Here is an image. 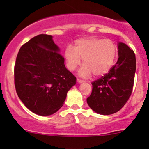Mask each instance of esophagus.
<instances>
[{
  "label": "esophagus",
  "instance_id": "34e87169",
  "mask_svg": "<svg viewBox=\"0 0 149 149\" xmlns=\"http://www.w3.org/2000/svg\"><path fill=\"white\" fill-rule=\"evenodd\" d=\"M77 82H78V83H83L84 81L81 80V79H77Z\"/></svg>",
  "mask_w": 149,
  "mask_h": 149
}]
</instances>
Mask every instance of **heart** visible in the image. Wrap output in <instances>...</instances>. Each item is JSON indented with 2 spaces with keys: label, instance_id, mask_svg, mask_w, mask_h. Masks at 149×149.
<instances>
[{
  "label": "heart",
  "instance_id": "heart-1",
  "mask_svg": "<svg viewBox=\"0 0 149 149\" xmlns=\"http://www.w3.org/2000/svg\"><path fill=\"white\" fill-rule=\"evenodd\" d=\"M117 52L116 45L111 40L91 37L76 40L74 49L68 47L65 58L70 70H74L83 59L84 65L79 71L83 77H88L91 73L95 76H102L114 65Z\"/></svg>",
  "mask_w": 149,
  "mask_h": 149
}]
</instances>
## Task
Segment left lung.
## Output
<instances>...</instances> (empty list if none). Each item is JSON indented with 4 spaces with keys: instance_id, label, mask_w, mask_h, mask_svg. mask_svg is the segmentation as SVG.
I'll use <instances>...</instances> for the list:
<instances>
[{
    "instance_id": "obj_1",
    "label": "left lung",
    "mask_w": 149,
    "mask_h": 149,
    "mask_svg": "<svg viewBox=\"0 0 149 149\" xmlns=\"http://www.w3.org/2000/svg\"><path fill=\"white\" fill-rule=\"evenodd\" d=\"M116 63L107 73L92 82V91L86 99L91 109L108 115L118 112L131 95L136 69L133 50L123 42L118 44Z\"/></svg>"
}]
</instances>
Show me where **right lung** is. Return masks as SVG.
I'll return each instance as SVG.
<instances>
[{
	"label": "right lung",
	"instance_id": "add662e5",
	"mask_svg": "<svg viewBox=\"0 0 149 149\" xmlns=\"http://www.w3.org/2000/svg\"><path fill=\"white\" fill-rule=\"evenodd\" d=\"M60 49L47 34H39L22 46L14 66L16 93L34 113L47 116L63 105L76 78L65 68Z\"/></svg>",
	"mask_w": 149,
	"mask_h": 149
}]
</instances>
